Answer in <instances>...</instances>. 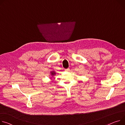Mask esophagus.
<instances>
[{"mask_svg": "<svg viewBox=\"0 0 125 125\" xmlns=\"http://www.w3.org/2000/svg\"><path fill=\"white\" fill-rule=\"evenodd\" d=\"M65 71L66 72H69V71H70V69L69 68H68V69H65Z\"/></svg>", "mask_w": 125, "mask_h": 125, "instance_id": "1", "label": "esophagus"}]
</instances>
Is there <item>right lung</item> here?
<instances>
[{
  "label": "right lung",
  "instance_id": "1",
  "mask_svg": "<svg viewBox=\"0 0 125 125\" xmlns=\"http://www.w3.org/2000/svg\"><path fill=\"white\" fill-rule=\"evenodd\" d=\"M51 74H52V76H53V75H54L55 74V73L54 72H51Z\"/></svg>",
  "mask_w": 125,
  "mask_h": 125
}]
</instances>
